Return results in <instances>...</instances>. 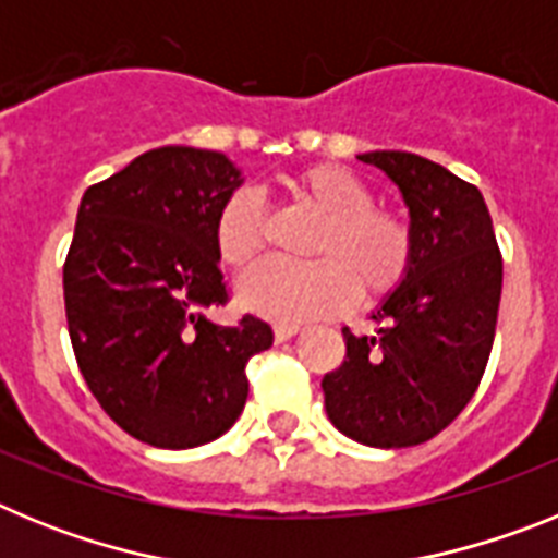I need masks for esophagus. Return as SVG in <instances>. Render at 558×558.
<instances>
[{
  "label": "esophagus",
  "instance_id": "1",
  "mask_svg": "<svg viewBox=\"0 0 558 558\" xmlns=\"http://www.w3.org/2000/svg\"><path fill=\"white\" fill-rule=\"evenodd\" d=\"M299 332V324H276L274 327V338L282 343V340H290L293 335Z\"/></svg>",
  "mask_w": 558,
  "mask_h": 558
}]
</instances>
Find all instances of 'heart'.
<instances>
[{
	"instance_id": "b5f03b06",
	"label": "heart",
	"mask_w": 558,
	"mask_h": 558,
	"mask_svg": "<svg viewBox=\"0 0 558 558\" xmlns=\"http://www.w3.org/2000/svg\"><path fill=\"white\" fill-rule=\"evenodd\" d=\"M295 201L322 229L307 245L313 263L265 259L240 279V302L270 322H307L343 313L354 299L383 302L405 282L413 265V229L399 211L383 209L372 186L338 165L304 170ZM270 215L251 190L231 192L215 218V248L231 268H243L268 243Z\"/></svg>"
}]
</instances>
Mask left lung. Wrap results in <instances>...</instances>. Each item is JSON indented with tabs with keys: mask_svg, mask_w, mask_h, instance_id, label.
Listing matches in <instances>:
<instances>
[{
	"mask_svg": "<svg viewBox=\"0 0 558 558\" xmlns=\"http://www.w3.org/2000/svg\"><path fill=\"white\" fill-rule=\"evenodd\" d=\"M357 159L402 192L413 265L372 313L377 332L343 329L347 357L324 374V405L343 436L397 450L430 441L475 397L495 343L502 256L475 184L416 153Z\"/></svg>",
	"mask_w": 558,
	"mask_h": 558,
	"instance_id": "obj_1",
	"label": "left lung"
}]
</instances>
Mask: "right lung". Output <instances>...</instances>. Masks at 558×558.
<instances>
[{"instance_id":"add662e5","label":"right lung","mask_w":558,"mask_h":558,"mask_svg":"<svg viewBox=\"0 0 558 558\" xmlns=\"http://www.w3.org/2000/svg\"><path fill=\"white\" fill-rule=\"evenodd\" d=\"M240 170L218 150H147L83 192L63 302L77 366L133 438L186 450L223 436L248 399L245 363L274 343L254 315L206 318L229 302L215 218Z\"/></svg>"}]
</instances>
